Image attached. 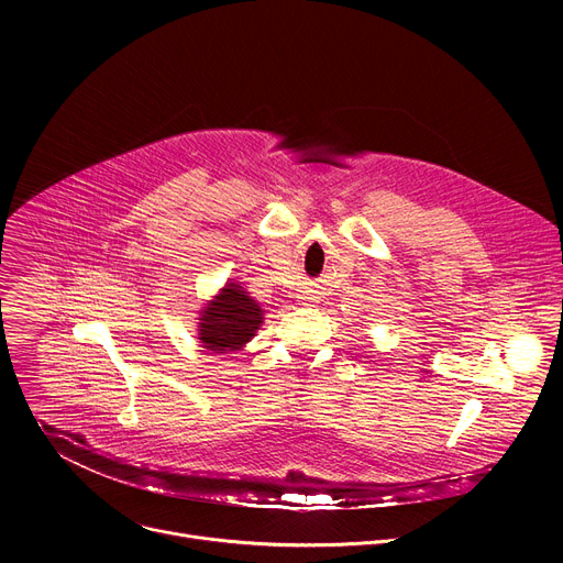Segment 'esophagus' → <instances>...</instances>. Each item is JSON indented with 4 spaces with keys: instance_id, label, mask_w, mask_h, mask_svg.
<instances>
[{
    "instance_id": "1",
    "label": "esophagus",
    "mask_w": 563,
    "mask_h": 563,
    "mask_svg": "<svg viewBox=\"0 0 563 563\" xmlns=\"http://www.w3.org/2000/svg\"><path fill=\"white\" fill-rule=\"evenodd\" d=\"M302 300H311V298H309V296H302Z\"/></svg>"
}]
</instances>
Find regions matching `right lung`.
Returning a JSON list of instances; mask_svg holds the SVG:
<instances>
[{"label":"right lung","instance_id":"right-lung-1","mask_svg":"<svg viewBox=\"0 0 563 563\" xmlns=\"http://www.w3.org/2000/svg\"><path fill=\"white\" fill-rule=\"evenodd\" d=\"M263 309L238 283H227L198 318V341L211 354L243 350L263 325Z\"/></svg>","mask_w":563,"mask_h":563}]
</instances>
